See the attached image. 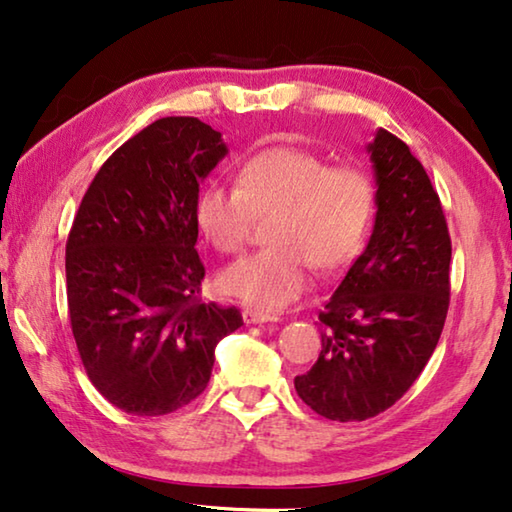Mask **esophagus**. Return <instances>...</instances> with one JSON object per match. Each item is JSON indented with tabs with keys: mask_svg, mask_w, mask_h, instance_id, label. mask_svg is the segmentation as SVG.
Wrapping results in <instances>:
<instances>
[{
	"mask_svg": "<svg viewBox=\"0 0 512 512\" xmlns=\"http://www.w3.org/2000/svg\"><path fill=\"white\" fill-rule=\"evenodd\" d=\"M243 321L246 323H271V321H278V316L264 312V310H253V307H246V310H243Z\"/></svg>",
	"mask_w": 512,
	"mask_h": 512,
	"instance_id": "obj_1",
	"label": "esophagus"
}]
</instances>
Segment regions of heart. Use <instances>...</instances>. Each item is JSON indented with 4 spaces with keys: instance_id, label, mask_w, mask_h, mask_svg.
I'll return each mask as SVG.
<instances>
[{
    "instance_id": "1",
    "label": "heart",
    "mask_w": 512,
    "mask_h": 512,
    "mask_svg": "<svg viewBox=\"0 0 512 512\" xmlns=\"http://www.w3.org/2000/svg\"><path fill=\"white\" fill-rule=\"evenodd\" d=\"M376 214V186L353 166H332L321 154L275 145L243 161L234 186L207 184L193 207L207 243L239 253L255 221H266V250L221 273L225 296L246 305L278 307L312 285L310 266L330 273L360 255Z\"/></svg>"
}]
</instances>
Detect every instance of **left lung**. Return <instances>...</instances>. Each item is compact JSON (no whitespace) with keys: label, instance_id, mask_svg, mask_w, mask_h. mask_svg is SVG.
<instances>
[{"label":"left lung","instance_id":"obj_1","mask_svg":"<svg viewBox=\"0 0 512 512\" xmlns=\"http://www.w3.org/2000/svg\"><path fill=\"white\" fill-rule=\"evenodd\" d=\"M367 152L373 232L319 314V360L294 380L300 399L332 421L392 408L431 360L449 310L451 239L424 166L385 129Z\"/></svg>","mask_w":512,"mask_h":512}]
</instances>
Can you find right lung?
<instances>
[{"label": "right lung", "mask_w": 512, "mask_h": 512, "mask_svg": "<svg viewBox=\"0 0 512 512\" xmlns=\"http://www.w3.org/2000/svg\"><path fill=\"white\" fill-rule=\"evenodd\" d=\"M227 154L198 118H159L104 161L66 243L68 314L104 399L159 417L205 392L237 307L200 303L193 216L200 184Z\"/></svg>", "instance_id": "add662e5"}]
</instances>
